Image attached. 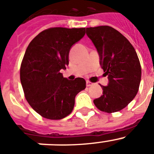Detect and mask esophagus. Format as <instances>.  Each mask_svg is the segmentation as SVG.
<instances>
[{"instance_id": "obj_1", "label": "esophagus", "mask_w": 154, "mask_h": 154, "mask_svg": "<svg viewBox=\"0 0 154 154\" xmlns=\"http://www.w3.org/2000/svg\"><path fill=\"white\" fill-rule=\"evenodd\" d=\"M93 83H91V82H90V81H89V80H87V87H90V86H92V85H93Z\"/></svg>"}]
</instances>
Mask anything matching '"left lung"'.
Returning a JSON list of instances; mask_svg holds the SVG:
<instances>
[{
    "label": "left lung",
    "instance_id": "obj_1",
    "mask_svg": "<svg viewBox=\"0 0 154 154\" xmlns=\"http://www.w3.org/2000/svg\"><path fill=\"white\" fill-rule=\"evenodd\" d=\"M100 56V64L107 76V86H101L103 95L93 100L105 112L120 111L128 106L138 92L141 67L135 49L119 31L108 26L87 28Z\"/></svg>",
    "mask_w": 154,
    "mask_h": 154
}]
</instances>
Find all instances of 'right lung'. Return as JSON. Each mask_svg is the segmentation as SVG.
I'll list each match as a JSON object with an SVG mask.
<instances>
[{"label": "right lung", "mask_w": 154, "mask_h": 154, "mask_svg": "<svg viewBox=\"0 0 154 154\" xmlns=\"http://www.w3.org/2000/svg\"><path fill=\"white\" fill-rule=\"evenodd\" d=\"M85 28H50L41 32L27 47L20 67L26 99L42 117L58 120L74 109L75 97L86 88L84 78L69 80L61 70L69 64L71 47L85 35Z\"/></svg>", "instance_id": "right-lung-1"}]
</instances>
